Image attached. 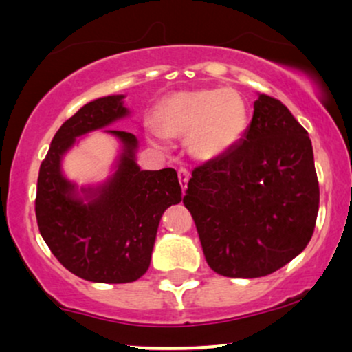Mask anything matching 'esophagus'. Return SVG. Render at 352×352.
<instances>
[{
    "label": "esophagus",
    "instance_id": "esophagus-1",
    "mask_svg": "<svg viewBox=\"0 0 352 352\" xmlns=\"http://www.w3.org/2000/svg\"><path fill=\"white\" fill-rule=\"evenodd\" d=\"M189 176H190V173H189V170H186V168H181V170L177 171V177H179L182 190H186L187 182H189Z\"/></svg>",
    "mask_w": 352,
    "mask_h": 352
}]
</instances>
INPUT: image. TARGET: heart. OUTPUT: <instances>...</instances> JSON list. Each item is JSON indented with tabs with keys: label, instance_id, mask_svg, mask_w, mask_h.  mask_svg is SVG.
Listing matches in <instances>:
<instances>
[{
	"label": "heart",
	"instance_id": "1",
	"mask_svg": "<svg viewBox=\"0 0 352 352\" xmlns=\"http://www.w3.org/2000/svg\"><path fill=\"white\" fill-rule=\"evenodd\" d=\"M153 124L166 138H184L201 160L224 155L248 124V107L232 88H200L166 96L153 109Z\"/></svg>",
	"mask_w": 352,
	"mask_h": 352
}]
</instances>
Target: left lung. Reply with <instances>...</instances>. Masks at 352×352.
Segmentation results:
<instances>
[{"mask_svg": "<svg viewBox=\"0 0 352 352\" xmlns=\"http://www.w3.org/2000/svg\"><path fill=\"white\" fill-rule=\"evenodd\" d=\"M182 204L214 272H276L316 228L319 181L307 131L280 100L261 94L242 141L192 171Z\"/></svg>", "mask_w": 352, "mask_h": 352, "instance_id": "1", "label": "left lung"}]
</instances>
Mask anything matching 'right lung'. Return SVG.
I'll return each mask as SVG.
<instances>
[{
	"mask_svg": "<svg viewBox=\"0 0 352 352\" xmlns=\"http://www.w3.org/2000/svg\"><path fill=\"white\" fill-rule=\"evenodd\" d=\"M122 99H96L62 123L41 162L36 186L38 229L52 254L72 274L100 283L134 282L146 274L163 211L179 204L182 195L173 168L142 171L134 162L136 136L115 129L109 133L120 138L124 152L115 176L98 194L83 190L93 200L83 204L62 176L60 158L75 138L128 115Z\"/></svg>",
	"mask_w": 352,
	"mask_h": 352,
	"instance_id": "add662e5",
	"label": "right lung"
}]
</instances>
